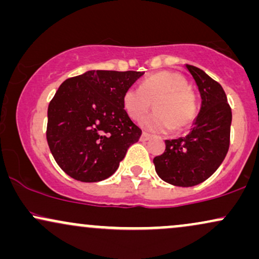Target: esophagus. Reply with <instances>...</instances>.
<instances>
[{
    "mask_svg": "<svg viewBox=\"0 0 259 259\" xmlns=\"http://www.w3.org/2000/svg\"><path fill=\"white\" fill-rule=\"evenodd\" d=\"M151 138H152V136H151L150 134L142 133V135H141V138H140V140H141V141H147V140H150Z\"/></svg>",
    "mask_w": 259,
    "mask_h": 259,
    "instance_id": "34e87169",
    "label": "esophagus"
}]
</instances>
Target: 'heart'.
I'll use <instances>...</instances> for the list:
<instances>
[{
  "label": "heart",
  "mask_w": 259,
  "mask_h": 259,
  "mask_svg": "<svg viewBox=\"0 0 259 259\" xmlns=\"http://www.w3.org/2000/svg\"><path fill=\"white\" fill-rule=\"evenodd\" d=\"M152 102L156 112L141 121V125L151 132H180L191 125L197 114L195 94L185 76L177 72L163 70L148 75L140 88L126 89L123 95L124 109L134 120L141 119Z\"/></svg>",
  "instance_id": "obj_1"
}]
</instances>
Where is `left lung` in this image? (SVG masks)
<instances>
[{
	"label": "left lung",
	"instance_id": "1",
	"mask_svg": "<svg viewBox=\"0 0 259 259\" xmlns=\"http://www.w3.org/2000/svg\"><path fill=\"white\" fill-rule=\"evenodd\" d=\"M200 91V113L186 136L165 140V151L153 158L157 174L174 186L207 180L224 160L230 144L231 108L219 82L200 68L186 64Z\"/></svg>",
	"mask_w": 259,
	"mask_h": 259
}]
</instances>
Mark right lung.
Listing matches in <instances>:
<instances>
[{
    "mask_svg": "<svg viewBox=\"0 0 259 259\" xmlns=\"http://www.w3.org/2000/svg\"><path fill=\"white\" fill-rule=\"evenodd\" d=\"M144 74L88 70L62 82L49 105L46 138L64 173L82 183L115 173L141 136L124 109L123 95Z\"/></svg>",
    "mask_w": 259,
    "mask_h": 259,
    "instance_id": "add662e5",
    "label": "right lung"
}]
</instances>
